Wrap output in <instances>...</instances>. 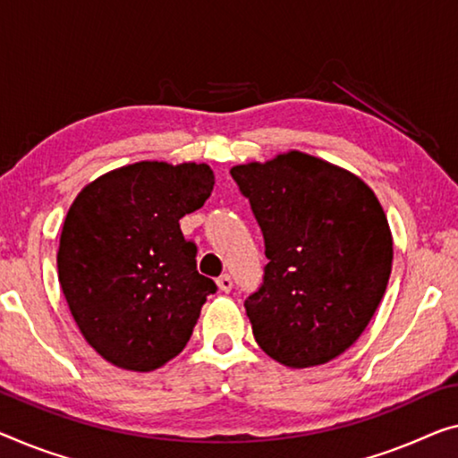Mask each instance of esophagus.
<instances>
[{
	"label": "esophagus",
	"mask_w": 458,
	"mask_h": 458,
	"mask_svg": "<svg viewBox=\"0 0 458 458\" xmlns=\"http://www.w3.org/2000/svg\"><path fill=\"white\" fill-rule=\"evenodd\" d=\"M217 288H220L222 292H230L232 290V277L228 276V273H224V276L217 277Z\"/></svg>",
	"instance_id": "1"
}]
</instances>
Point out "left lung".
Segmentation results:
<instances>
[{
    "instance_id": "obj_1",
    "label": "left lung",
    "mask_w": 458,
    "mask_h": 458,
    "mask_svg": "<svg viewBox=\"0 0 458 458\" xmlns=\"http://www.w3.org/2000/svg\"><path fill=\"white\" fill-rule=\"evenodd\" d=\"M263 232V282L244 300L252 335L279 364L309 368L366 329L393 265L377 195L358 176L302 152L230 170Z\"/></svg>"
}]
</instances>
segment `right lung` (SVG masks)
<instances>
[{
	"label": "right lung",
	"instance_id": "1",
	"mask_svg": "<svg viewBox=\"0 0 458 458\" xmlns=\"http://www.w3.org/2000/svg\"><path fill=\"white\" fill-rule=\"evenodd\" d=\"M208 164L138 162L90 182L61 230L59 284L81 335L111 364L148 372L182 352L214 279L179 220L214 191Z\"/></svg>",
	"mask_w": 458,
	"mask_h": 458
}]
</instances>
